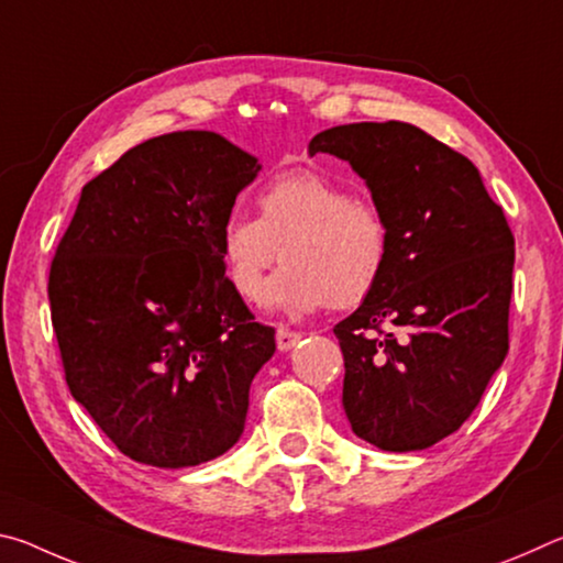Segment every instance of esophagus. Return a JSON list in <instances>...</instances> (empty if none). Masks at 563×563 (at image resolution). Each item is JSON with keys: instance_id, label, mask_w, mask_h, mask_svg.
<instances>
[{"instance_id": "1", "label": "esophagus", "mask_w": 563, "mask_h": 563, "mask_svg": "<svg viewBox=\"0 0 563 563\" xmlns=\"http://www.w3.org/2000/svg\"><path fill=\"white\" fill-rule=\"evenodd\" d=\"M300 338H302L300 332H292L288 328H280L278 335H275V342H278V350L280 352H288V350H292L295 345H298Z\"/></svg>"}]
</instances>
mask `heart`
I'll return each instance as SVG.
<instances>
[{"mask_svg":"<svg viewBox=\"0 0 563 563\" xmlns=\"http://www.w3.org/2000/svg\"><path fill=\"white\" fill-rule=\"evenodd\" d=\"M258 208L261 218L233 213L218 238L225 278L241 298H258L278 258L285 268L265 288V302L290 316L322 305L355 308L383 278L385 216L345 186L308 168L285 170L263 186Z\"/></svg>","mask_w":563,"mask_h":563,"instance_id":"b5f03b06","label":"heart"}]
</instances>
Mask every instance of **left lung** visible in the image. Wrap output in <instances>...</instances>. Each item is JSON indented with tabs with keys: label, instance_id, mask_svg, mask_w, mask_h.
<instances>
[{
	"label": "left lung",
	"instance_id": "8db88e82",
	"mask_svg": "<svg viewBox=\"0 0 563 563\" xmlns=\"http://www.w3.org/2000/svg\"><path fill=\"white\" fill-rule=\"evenodd\" d=\"M389 228L375 290L335 325L342 407L360 440L427 450L460 430L509 352L514 235L470 158L402 121L320 131Z\"/></svg>",
	"mask_w": 563,
	"mask_h": 563
}]
</instances>
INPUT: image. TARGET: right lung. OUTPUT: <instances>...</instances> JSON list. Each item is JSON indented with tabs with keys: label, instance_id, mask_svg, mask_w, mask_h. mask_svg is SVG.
<instances>
[{
	"label": "right lung",
	"instance_id": "1",
	"mask_svg": "<svg viewBox=\"0 0 563 563\" xmlns=\"http://www.w3.org/2000/svg\"><path fill=\"white\" fill-rule=\"evenodd\" d=\"M258 170L221 133L174 131L81 188L52 325L71 397L133 462L180 470L241 440L275 330L231 288L218 238Z\"/></svg>",
	"mask_w": 563,
	"mask_h": 563
}]
</instances>
